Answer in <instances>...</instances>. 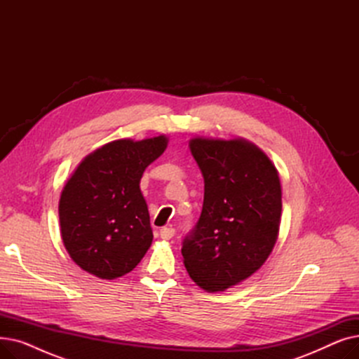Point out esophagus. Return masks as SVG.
<instances>
[{
  "instance_id": "1",
  "label": "esophagus",
  "mask_w": 359,
  "mask_h": 359,
  "mask_svg": "<svg viewBox=\"0 0 359 359\" xmlns=\"http://www.w3.org/2000/svg\"><path fill=\"white\" fill-rule=\"evenodd\" d=\"M160 236H161L163 240L173 238V236H175V229H172V227H163V229L160 230Z\"/></svg>"
}]
</instances>
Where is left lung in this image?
<instances>
[{
	"mask_svg": "<svg viewBox=\"0 0 359 359\" xmlns=\"http://www.w3.org/2000/svg\"><path fill=\"white\" fill-rule=\"evenodd\" d=\"M189 147L205 192L201 217L183 240V263L196 285L225 291L253 275L275 246L282 211L278 170L241 138H194Z\"/></svg>",
	"mask_w": 359,
	"mask_h": 359,
	"instance_id": "obj_1",
	"label": "left lung"
}]
</instances>
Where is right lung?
Returning <instances> with one entry per match:
<instances>
[{"mask_svg":"<svg viewBox=\"0 0 359 359\" xmlns=\"http://www.w3.org/2000/svg\"><path fill=\"white\" fill-rule=\"evenodd\" d=\"M167 137L111 141L88 154L64 186V246L86 272L115 279L134 269L153 241L140 182L167 148Z\"/></svg>","mask_w":359,"mask_h":359,"instance_id":"1","label":"right lung"}]
</instances>
